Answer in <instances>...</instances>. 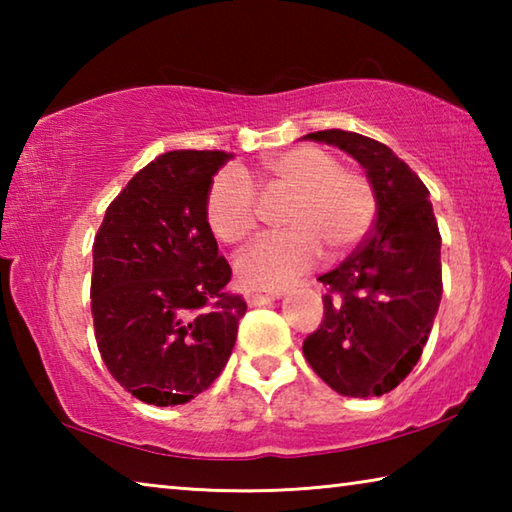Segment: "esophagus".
<instances>
[{
	"mask_svg": "<svg viewBox=\"0 0 512 512\" xmlns=\"http://www.w3.org/2000/svg\"><path fill=\"white\" fill-rule=\"evenodd\" d=\"M246 302L250 307H259V305H266V302H271V300H277L282 296L280 291H259V289H248L246 293Z\"/></svg>",
	"mask_w": 512,
	"mask_h": 512,
	"instance_id": "obj_1",
	"label": "esophagus"
}]
</instances>
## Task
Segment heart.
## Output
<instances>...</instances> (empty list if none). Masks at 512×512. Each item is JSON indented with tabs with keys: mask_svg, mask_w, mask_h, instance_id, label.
Returning <instances> with one entry per match:
<instances>
[{
	"mask_svg": "<svg viewBox=\"0 0 512 512\" xmlns=\"http://www.w3.org/2000/svg\"><path fill=\"white\" fill-rule=\"evenodd\" d=\"M259 183L268 192L289 196L282 223L289 230L255 241L237 259V275L250 287L275 289L309 271L325 249L341 257L357 248L372 228L377 194L359 169L320 146H293L259 164ZM205 221L223 244L237 246L259 223V194L246 171L225 167L205 194Z\"/></svg>",
	"mask_w": 512,
	"mask_h": 512,
	"instance_id": "b5f03b06",
	"label": "heart"
}]
</instances>
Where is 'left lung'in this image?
<instances>
[{"instance_id":"1","label":"left lung","mask_w":512,"mask_h":512,"mask_svg":"<svg viewBox=\"0 0 512 512\" xmlns=\"http://www.w3.org/2000/svg\"><path fill=\"white\" fill-rule=\"evenodd\" d=\"M305 137L339 146L366 169L377 219L345 262L318 277L327 287L325 314L302 352L336 393L379 397L420 361L443 296L429 189L386 144L366 135L332 128Z\"/></svg>"}]
</instances>
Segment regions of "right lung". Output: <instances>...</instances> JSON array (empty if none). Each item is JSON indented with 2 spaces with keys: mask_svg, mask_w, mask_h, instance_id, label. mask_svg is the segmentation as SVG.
Here are the masks:
<instances>
[{
  "mask_svg": "<svg viewBox=\"0 0 512 512\" xmlns=\"http://www.w3.org/2000/svg\"><path fill=\"white\" fill-rule=\"evenodd\" d=\"M225 151H169L108 205L92 246V318L101 359L124 391L176 406L228 363L246 300L205 221Z\"/></svg>",
  "mask_w": 512,
  "mask_h": 512,
  "instance_id": "1",
  "label": "right lung"
}]
</instances>
